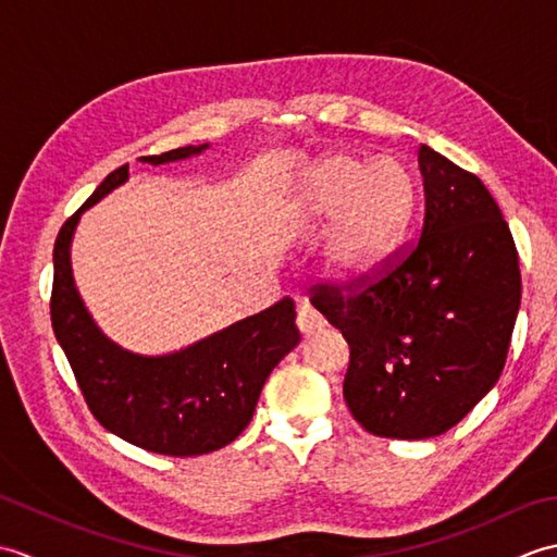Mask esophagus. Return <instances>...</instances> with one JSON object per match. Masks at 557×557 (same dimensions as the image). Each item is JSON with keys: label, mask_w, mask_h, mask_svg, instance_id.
Here are the masks:
<instances>
[{"label": "esophagus", "mask_w": 557, "mask_h": 557, "mask_svg": "<svg viewBox=\"0 0 557 557\" xmlns=\"http://www.w3.org/2000/svg\"><path fill=\"white\" fill-rule=\"evenodd\" d=\"M297 327H299V333H301L304 337H311V335H315V333H321V330L325 327V323H323L321 315H318L315 311L309 309V306H299V311H297Z\"/></svg>", "instance_id": "esophagus-1"}]
</instances>
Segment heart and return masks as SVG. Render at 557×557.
<instances>
[{"label":"heart","instance_id":"1","mask_svg":"<svg viewBox=\"0 0 557 557\" xmlns=\"http://www.w3.org/2000/svg\"><path fill=\"white\" fill-rule=\"evenodd\" d=\"M294 210L306 230L330 227L325 272L354 287L371 280L399 244L413 210V182L393 158L330 152L306 170Z\"/></svg>","mask_w":557,"mask_h":557}]
</instances>
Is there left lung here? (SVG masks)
<instances>
[{
    "mask_svg": "<svg viewBox=\"0 0 557 557\" xmlns=\"http://www.w3.org/2000/svg\"><path fill=\"white\" fill-rule=\"evenodd\" d=\"M421 236L357 297L318 287L313 306L345 335V399L366 431L425 441L498 383L522 299L510 227L479 176L429 146Z\"/></svg>",
    "mask_w": 557,
    "mask_h": 557,
    "instance_id": "8db88e82",
    "label": "left lung"
}]
</instances>
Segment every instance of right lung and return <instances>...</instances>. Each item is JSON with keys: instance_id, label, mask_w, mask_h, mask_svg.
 <instances>
[{"instance_id": "1", "label": "right lung", "mask_w": 557, "mask_h": 557, "mask_svg": "<svg viewBox=\"0 0 557 557\" xmlns=\"http://www.w3.org/2000/svg\"><path fill=\"white\" fill-rule=\"evenodd\" d=\"M184 146L148 164H170L208 150ZM128 182V164L108 174L96 194L59 230L54 242L52 327L88 407L104 429L148 453L208 455L230 445L253 419L272 369L299 345L292 299L242 318L194 345L168 354H138L102 333L76 287L71 242L81 215Z\"/></svg>"}]
</instances>
